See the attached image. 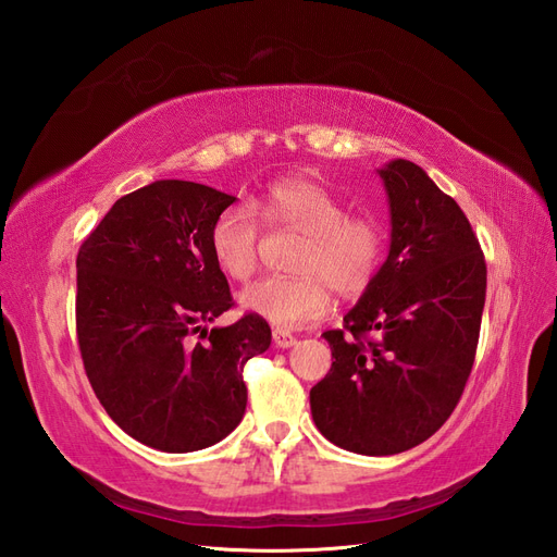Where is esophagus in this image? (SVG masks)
Segmentation results:
<instances>
[{"label":"esophagus","instance_id":"esophagus-1","mask_svg":"<svg viewBox=\"0 0 557 557\" xmlns=\"http://www.w3.org/2000/svg\"><path fill=\"white\" fill-rule=\"evenodd\" d=\"M273 341H275L277 347H292V345H296V336H292V333L284 331V329H273Z\"/></svg>","mask_w":557,"mask_h":557}]
</instances>
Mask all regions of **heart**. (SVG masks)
Returning <instances> with one entry per match:
<instances>
[{
	"label": "heart",
	"instance_id": "obj_1",
	"mask_svg": "<svg viewBox=\"0 0 557 557\" xmlns=\"http://www.w3.org/2000/svg\"><path fill=\"white\" fill-rule=\"evenodd\" d=\"M270 226L304 235L292 270L294 277H263L240 294L247 312L277 329H296L322 320L331 308V289L359 296L377 275L385 231L369 214H347L345 202L308 177H289L270 186L261 202ZM261 221L257 208L237 202L221 212L210 231L216 265L233 280H247L259 263Z\"/></svg>",
	"mask_w": 557,
	"mask_h": 557
}]
</instances>
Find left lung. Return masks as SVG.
I'll list each match as a JSON object with an SVG mask.
<instances>
[{
    "mask_svg": "<svg viewBox=\"0 0 557 557\" xmlns=\"http://www.w3.org/2000/svg\"><path fill=\"white\" fill-rule=\"evenodd\" d=\"M377 174L392 214L387 261L343 329L322 333L336 361L310 389L317 429L359 455L416 448L450 418L475 359L487 287L459 205L404 158Z\"/></svg>",
    "mask_w": 557,
    "mask_h": 557,
    "instance_id": "left-lung-1",
    "label": "left lung"
}]
</instances>
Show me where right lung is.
I'll use <instances>...</instances> for the list:
<instances>
[{"label": "right lung", "mask_w": 557, "mask_h": 557, "mask_svg": "<svg viewBox=\"0 0 557 557\" xmlns=\"http://www.w3.org/2000/svg\"><path fill=\"white\" fill-rule=\"evenodd\" d=\"M235 198L161 180L114 202L76 257V338L90 387L125 434L163 453L226 438L247 406L245 363L265 352L270 326L233 308L212 257L214 219Z\"/></svg>", "instance_id": "1"}]
</instances>
